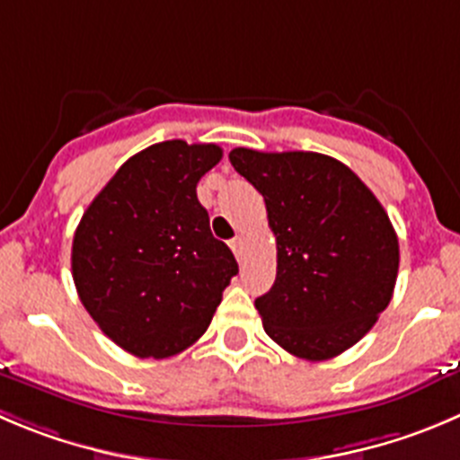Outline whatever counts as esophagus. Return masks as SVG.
Masks as SVG:
<instances>
[{
	"instance_id": "34e87169",
	"label": "esophagus",
	"mask_w": 460,
	"mask_h": 460,
	"mask_svg": "<svg viewBox=\"0 0 460 460\" xmlns=\"http://www.w3.org/2000/svg\"><path fill=\"white\" fill-rule=\"evenodd\" d=\"M230 248H233L234 255L242 257V252H243V237H242V234H237V237H234L233 242H230Z\"/></svg>"
}]
</instances>
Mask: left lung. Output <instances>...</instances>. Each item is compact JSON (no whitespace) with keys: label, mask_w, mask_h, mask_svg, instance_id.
Instances as JSON below:
<instances>
[{"label":"left lung","mask_w":460,"mask_h":460,"mask_svg":"<svg viewBox=\"0 0 460 460\" xmlns=\"http://www.w3.org/2000/svg\"><path fill=\"white\" fill-rule=\"evenodd\" d=\"M230 162L264 196L278 243L275 282L255 300L266 334L307 361L352 348L395 288L400 246L386 209L323 153L233 148Z\"/></svg>","instance_id":"8db88e82"}]
</instances>
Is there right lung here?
Masks as SVG:
<instances>
[{
  "label": "right lung",
  "mask_w": 460,
  "mask_h": 460,
  "mask_svg": "<svg viewBox=\"0 0 460 460\" xmlns=\"http://www.w3.org/2000/svg\"><path fill=\"white\" fill-rule=\"evenodd\" d=\"M217 144H153L128 157L74 233L78 298L108 339L142 358L194 345L239 273L209 230L196 185L218 164Z\"/></svg>",
  "instance_id": "obj_1"
}]
</instances>
